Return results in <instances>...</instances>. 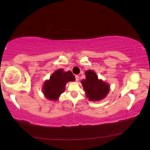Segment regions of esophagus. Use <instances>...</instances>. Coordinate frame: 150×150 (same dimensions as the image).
<instances>
[{
    "instance_id": "1",
    "label": "esophagus",
    "mask_w": 150,
    "mask_h": 150,
    "mask_svg": "<svg viewBox=\"0 0 150 150\" xmlns=\"http://www.w3.org/2000/svg\"><path fill=\"white\" fill-rule=\"evenodd\" d=\"M75 79H76V81H79V75H75Z\"/></svg>"
}]
</instances>
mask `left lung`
<instances>
[{
    "mask_svg": "<svg viewBox=\"0 0 150 150\" xmlns=\"http://www.w3.org/2000/svg\"><path fill=\"white\" fill-rule=\"evenodd\" d=\"M85 76L86 78L81 81V83L88 99L97 101L105 98L109 93V85L101 79H99L93 71H87Z\"/></svg>",
    "mask_w": 150,
    "mask_h": 150,
    "instance_id": "1",
    "label": "left lung"
}]
</instances>
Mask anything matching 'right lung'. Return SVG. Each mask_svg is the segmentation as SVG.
<instances>
[{
	"label": "right lung",
	"mask_w": 150,
	"mask_h": 150,
	"mask_svg": "<svg viewBox=\"0 0 150 150\" xmlns=\"http://www.w3.org/2000/svg\"><path fill=\"white\" fill-rule=\"evenodd\" d=\"M75 77L70 71H64L62 69L54 71L49 80H46L42 87V93L49 100L56 101L65 91L67 83L74 81Z\"/></svg>",
	"instance_id": "add662e5"
}]
</instances>
